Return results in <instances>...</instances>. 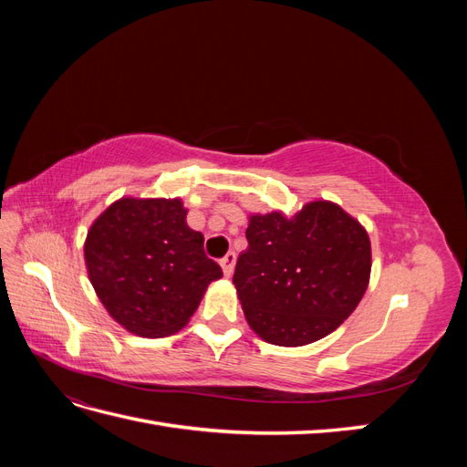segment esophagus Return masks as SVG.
Masks as SVG:
<instances>
[{"instance_id": "obj_1", "label": "esophagus", "mask_w": 467, "mask_h": 467, "mask_svg": "<svg viewBox=\"0 0 467 467\" xmlns=\"http://www.w3.org/2000/svg\"><path fill=\"white\" fill-rule=\"evenodd\" d=\"M235 261H237V257H235V253L234 251H230L228 255H225L222 261H220V265H222V271H223V276H232L234 275V268H235Z\"/></svg>"}]
</instances>
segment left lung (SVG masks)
I'll use <instances>...</instances> for the list:
<instances>
[{
	"label": "left lung",
	"instance_id": "8db88e82",
	"mask_svg": "<svg viewBox=\"0 0 467 467\" xmlns=\"http://www.w3.org/2000/svg\"><path fill=\"white\" fill-rule=\"evenodd\" d=\"M249 247L234 285L249 327L278 347H304L333 333L368 288V232L331 201H312L294 216L251 214Z\"/></svg>",
	"mask_w": 467,
	"mask_h": 467
}]
</instances>
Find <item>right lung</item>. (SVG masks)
Listing matches in <instances>:
<instances>
[{
  "label": "right lung",
  "mask_w": 467,
  "mask_h": 467,
  "mask_svg": "<svg viewBox=\"0 0 467 467\" xmlns=\"http://www.w3.org/2000/svg\"><path fill=\"white\" fill-rule=\"evenodd\" d=\"M83 257L107 314L138 337L160 338L185 327L212 280L204 235L187 223L181 199L122 196L88 232Z\"/></svg>",
  "instance_id": "add662e5"
}]
</instances>
